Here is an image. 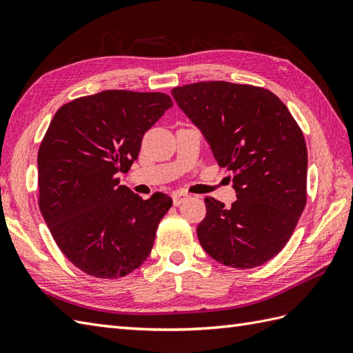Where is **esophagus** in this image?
Masks as SVG:
<instances>
[{
  "instance_id": "esophagus-1",
  "label": "esophagus",
  "mask_w": 353,
  "mask_h": 353,
  "mask_svg": "<svg viewBox=\"0 0 353 353\" xmlns=\"http://www.w3.org/2000/svg\"><path fill=\"white\" fill-rule=\"evenodd\" d=\"M188 196H189V195H188L186 192H182V191L174 192V194H173V203H174V205H180V204H182Z\"/></svg>"
}]
</instances>
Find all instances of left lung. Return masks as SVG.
<instances>
[{"label": "left lung", "instance_id": "8db88e82", "mask_svg": "<svg viewBox=\"0 0 353 353\" xmlns=\"http://www.w3.org/2000/svg\"><path fill=\"white\" fill-rule=\"evenodd\" d=\"M177 105L232 174L231 207L204 198L196 236L218 263L263 265L285 248L307 201V148L288 107L268 89L200 82L171 90Z\"/></svg>", "mask_w": 353, "mask_h": 353}]
</instances>
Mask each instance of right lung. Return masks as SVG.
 Instances as JSON below:
<instances>
[{
    "label": "right lung",
    "mask_w": 353,
    "mask_h": 353,
    "mask_svg": "<svg viewBox=\"0 0 353 353\" xmlns=\"http://www.w3.org/2000/svg\"><path fill=\"white\" fill-rule=\"evenodd\" d=\"M173 105L167 94L103 90L62 105L39 149V205L71 263L98 279H119L148 259L173 200H143L121 185L143 135Z\"/></svg>",
    "instance_id": "obj_1"
}]
</instances>
